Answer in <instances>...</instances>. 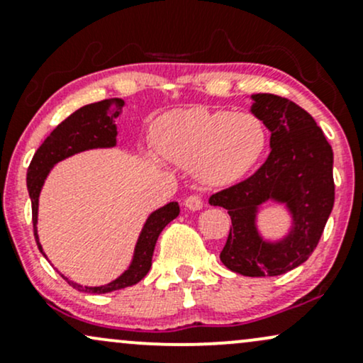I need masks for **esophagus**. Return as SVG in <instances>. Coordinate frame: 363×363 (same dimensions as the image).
Masks as SVG:
<instances>
[{
    "label": "esophagus",
    "instance_id": "esophagus-1",
    "mask_svg": "<svg viewBox=\"0 0 363 363\" xmlns=\"http://www.w3.org/2000/svg\"><path fill=\"white\" fill-rule=\"evenodd\" d=\"M185 207L189 208V211H200V208L203 207V200L199 197V195H190V197L185 199Z\"/></svg>",
    "mask_w": 363,
    "mask_h": 363
}]
</instances>
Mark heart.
<instances>
[{"mask_svg":"<svg viewBox=\"0 0 363 363\" xmlns=\"http://www.w3.org/2000/svg\"><path fill=\"white\" fill-rule=\"evenodd\" d=\"M157 151L172 163L194 168L207 185L240 182L262 160L267 130L253 113L189 108L163 115L155 127Z\"/></svg>","mask_w":363,"mask_h":363,"instance_id":"1","label":"heart"}]
</instances>
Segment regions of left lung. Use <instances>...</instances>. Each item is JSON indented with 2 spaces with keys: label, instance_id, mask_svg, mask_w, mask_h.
<instances>
[{
  "label": "left lung",
  "instance_id": "8db88e82",
  "mask_svg": "<svg viewBox=\"0 0 363 363\" xmlns=\"http://www.w3.org/2000/svg\"><path fill=\"white\" fill-rule=\"evenodd\" d=\"M253 112L272 132L270 155L250 178L208 199L224 207L233 228L220 262L245 277H275L302 265L316 250L335 203L333 149L314 118L287 98L258 93ZM267 199L289 207L294 228L282 242L257 234L256 208Z\"/></svg>",
  "mask_w": 363,
  "mask_h": 363
}]
</instances>
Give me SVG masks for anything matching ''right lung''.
<instances>
[{
    "label": "right lung",
    "mask_w": 363,
    "mask_h": 363,
    "mask_svg": "<svg viewBox=\"0 0 363 363\" xmlns=\"http://www.w3.org/2000/svg\"><path fill=\"white\" fill-rule=\"evenodd\" d=\"M122 106V98H108V100L81 106L79 110L71 113L66 121H62L50 132L49 138L42 143V146L33 155L32 163H30L27 172V189L30 200H32L33 236H35L37 246L40 251L42 246L37 236L38 195H40L42 185H44L50 168L55 163H59V161L76 155V152L95 147L115 146V143H117V125L113 122L121 115ZM178 214H180L178 203L169 202L147 217L146 224H144L143 231H140L138 245H135L134 259H132L130 267L113 282L101 285V287H83V285L67 280L66 277L64 279L76 291L91 294H106L135 285L147 275L149 268H151V259L152 253H155L157 236H160L166 225L172 223L174 217H178Z\"/></svg>",
    "instance_id": "obj_1"
}]
</instances>
